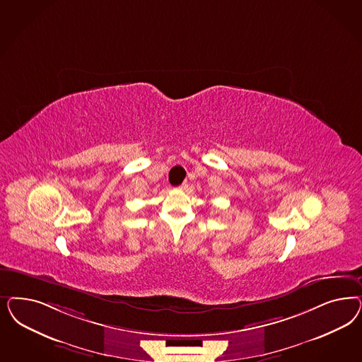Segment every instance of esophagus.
I'll return each instance as SVG.
<instances>
[{
    "mask_svg": "<svg viewBox=\"0 0 362 362\" xmlns=\"http://www.w3.org/2000/svg\"><path fill=\"white\" fill-rule=\"evenodd\" d=\"M180 189H181V190H185V189H187V182H184V184H182V185H180Z\"/></svg>",
    "mask_w": 362,
    "mask_h": 362,
    "instance_id": "34e87169",
    "label": "esophagus"
}]
</instances>
